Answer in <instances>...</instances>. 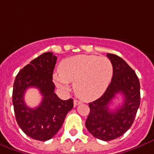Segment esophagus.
<instances>
[{
  "mask_svg": "<svg viewBox=\"0 0 154 154\" xmlns=\"http://www.w3.org/2000/svg\"><path fill=\"white\" fill-rule=\"evenodd\" d=\"M80 103H82V102H81L80 100H74V105L75 106L79 105V104H80Z\"/></svg>",
  "mask_w": 154,
  "mask_h": 154,
  "instance_id": "obj_1",
  "label": "esophagus"
}]
</instances>
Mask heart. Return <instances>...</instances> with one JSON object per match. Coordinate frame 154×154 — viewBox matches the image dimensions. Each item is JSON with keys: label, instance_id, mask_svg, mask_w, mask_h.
<instances>
[{"label": "heart", "instance_id": "heart-1", "mask_svg": "<svg viewBox=\"0 0 154 154\" xmlns=\"http://www.w3.org/2000/svg\"><path fill=\"white\" fill-rule=\"evenodd\" d=\"M113 75V65L104 56L79 54L62 61L59 72L53 75L58 88L71 90L75 83V92L84 100H93L105 91Z\"/></svg>", "mask_w": 154, "mask_h": 154}]
</instances>
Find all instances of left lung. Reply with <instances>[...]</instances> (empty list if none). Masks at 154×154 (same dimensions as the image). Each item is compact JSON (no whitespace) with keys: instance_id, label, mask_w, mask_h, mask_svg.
<instances>
[{"instance_id":"obj_1","label":"left lung","mask_w":154,"mask_h":154,"mask_svg":"<svg viewBox=\"0 0 154 154\" xmlns=\"http://www.w3.org/2000/svg\"><path fill=\"white\" fill-rule=\"evenodd\" d=\"M107 56L113 65L112 81L103 96L89 103L90 113L85 123L89 133L104 141L120 137L129 129L140 103V82L135 71L119 56ZM117 94L122 95L124 102L112 111L109 105Z\"/></svg>"}]
</instances>
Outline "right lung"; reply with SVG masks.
<instances>
[{
	"label": "right lung",
	"mask_w": 154,
	"mask_h": 154,
	"mask_svg": "<svg viewBox=\"0 0 154 154\" xmlns=\"http://www.w3.org/2000/svg\"><path fill=\"white\" fill-rule=\"evenodd\" d=\"M57 57L46 52L34 58L17 75L13 89L15 117L21 130L32 139L45 141L53 137L73 108V100H63L54 93L53 71ZM38 88L43 96L40 105L29 108L23 101L25 91Z\"/></svg>",
	"instance_id": "right-lung-1"
}]
</instances>
